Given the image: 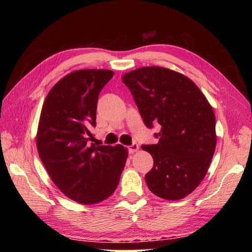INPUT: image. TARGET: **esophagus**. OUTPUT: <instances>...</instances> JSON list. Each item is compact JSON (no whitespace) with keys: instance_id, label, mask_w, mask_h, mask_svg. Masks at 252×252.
Instances as JSON below:
<instances>
[{"instance_id":"34e87169","label":"esophagus","mask_w":252,"mask_h":252,"mask_svg":"<svg viewBox=\"0 0 252 252\" xmlns=\"http://www.w3.org/2000/svg\"><path fill=\"white\" fill-rule=\"evenodd\" d=\"M127 148H129V152H130L131 154H133V153H135V152L138 151V145H137L136 143H133L132 145H130Z\"/></svg>"}]
</instances>
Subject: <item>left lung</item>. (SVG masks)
Returning <instances> with one entry per match:
<instances>
[{"label": "left lung", "mask_w": 252, "mask_h": 252, "mask_svg": "<svg viewBox=\"0 0 252 252\" xmlns=\"http://www.w3.org/2000/svg\"><path fill=\"white\" fill-rule=\"evenodd\" d=\"M147 127L160 126L159 142L143 145L154 167L145 175L153 194L167 200L189 195L205 178L216 151V117L199 88L184 74L142 67L123 74Z\"/></svg>", "instance_id": "left-lung-1"}]
</instances>
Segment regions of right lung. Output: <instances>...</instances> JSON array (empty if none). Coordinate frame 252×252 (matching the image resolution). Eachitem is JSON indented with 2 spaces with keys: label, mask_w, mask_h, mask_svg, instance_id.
<instances>
[{
  "label": "right lung",
  "mask_w": 252,
  "mask_h": 252,
  "mask_svg": "<svg viewBox=\"0 0 252 252\" xmlns=\"http://www.w3.org/2000/svg\"><path fill=\"white\" fill-rule=\"evenodd\" d=\"M114 76L82 69L61 79L47 94L36 133L39 156L63 195L83 205L107 199L119 184L127 149L91 143L99 92Z\"/></svg>",
  "instance_id": "add662e5"
}]
</instances>
